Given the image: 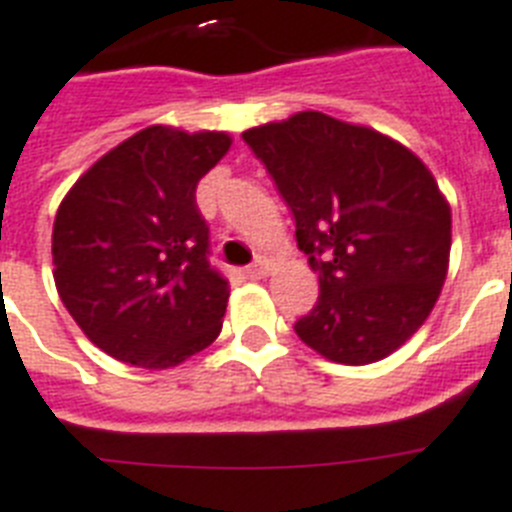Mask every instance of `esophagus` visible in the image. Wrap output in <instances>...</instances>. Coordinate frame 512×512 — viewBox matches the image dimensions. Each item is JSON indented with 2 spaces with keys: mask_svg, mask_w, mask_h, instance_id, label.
Listing matches in <instances>:
<instances>
[{
  "mask_svg": "<svg viewBox=\"0 0 512 512\" xmlns=\"http://www.w3.org/2000/svg\"><path fill=\"white\" fill-rule=\"evenodd\" d=\"M268 260H263V257H260V260H255V263H252V265H249V268H247V276L249 278H255V281H257V278H265V276H268Z\"/></svg>",
  "mask_w": 512,
  "mask_h": 512,
  "instance_id": "obj_1",
  "label": "esophagus"
}]
</instances>
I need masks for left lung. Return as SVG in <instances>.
<instances>
[{
	"instance_id": "1",
	"label": "left lung",
	"mask_w": 512,
	"mask_h": 512,
	"mask_svg": "<svg viewBox=\"0 0 512 512\" xmlns=\"http://www.w3.org/2000/svg\"><path fill=\"white\" fill-rule=\"evenodd\" d=\"M294 213L320 278L296 336L330 362L401 349L435 307L450 260V205L406 145L372 127L299 111L242 132Z\"/></svg>"
}]
</instances>
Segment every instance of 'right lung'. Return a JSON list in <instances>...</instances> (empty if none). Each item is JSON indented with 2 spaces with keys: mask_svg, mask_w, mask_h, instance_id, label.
<instances>
[{
  "mask_svg": "<svg viewBox=\"0 0 512 512\" xmlns=\"http://www.w3.org/2000/svg\"><path fill=\"white\" fill-rule=\"evenodd\" d=\"M226 132L153 124L85 171L54 218V283L85 336L119 362L169 369L208 349L229 281L208 263L197 182Z\"/></svg>",
  "mask_w": 512,
  "mask_h": 512,
  "instance_id": "1",
  "label": "right lung"
}]
</instances>
